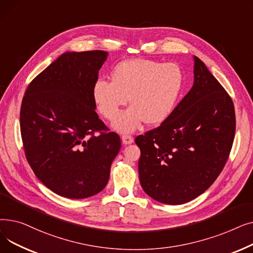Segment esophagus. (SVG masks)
Returning <instances> with one entry per match:
<instances>
[{"label": "esophagus", "mask_w": 253, "mask_h": 253, "mask_svg": "<svg viewBox=\"0 0 253 253\" xmlns=\"http://www.w3.org/2000/svg\"><path fill=\"white\" fill-rule=\"evenodd\" d=\"M133 141H134V138L131 135H123L122 136V142L124 144H131Z\"/></svg>", "instance_id": "34e87169"}]
</instances>
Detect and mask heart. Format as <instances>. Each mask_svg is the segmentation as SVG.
<instances>
[{"mask_svg":"<svg viewBox=\"0 0 253 253\" xmlns=\"http://www.w3.org/2000/svg\"><path fill=\"white\" fill-rule=\"evenodd\" d=\"M111 82L98 79L92 87V98L98 112L114 120L122 106L131 108L120 115L113 128L121 133L137 130L144 122L156 126L174 109L183 84V74L176 63L132 58L115 64Z\"/></svg>","mask_w":253,"mask_h":253,"instance_id":"heart-1","label":"heart"}]
</instances>
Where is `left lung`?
Here are the masks:
<instances>
[{
  "label": "left lung",
  "instance_id": "obj_1",
  "mask_svg": "<svg viewBox=\"0 0 253 253\" xmlns=\"http://www.w3.org/2000/svg\"><path fill=\"white\" fill-rule=\"evenodd\" d=\"M235 129L231 97L194 56V84L188 94L160 126L135 138L145 194L169 205L203 194L228 160Z\"/></svg>",
  "mask_w": 253,
  "mask_h": 253
}]
</instances>
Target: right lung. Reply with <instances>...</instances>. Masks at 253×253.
<instances>
[{"label": "right lung", "instance_id": "1", "mask_svg": "<svg viewBox=\"0 0 253 253\" xmlns=\"http://www.w3.org/2000/svg\"><path fill=\"white\" fill-rule=\"evenodd\" d=\"M108 55L99 50L64 52L33 80L22 99L20 131L28 162L40 181L69 199L101 192L121 149L92 98Z\"/></svg>", "mask_w": 253, "mask_h": 253}]
</instances>
